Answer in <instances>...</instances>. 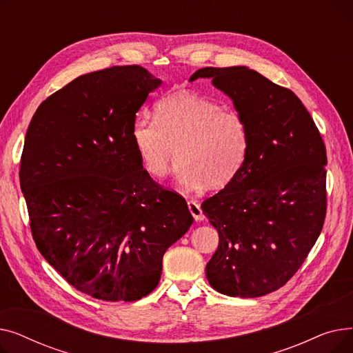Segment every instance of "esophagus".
Returning <instances> with one entry per match:
<instances>
[{
  "instance_id": "34e87169",
  "label": "esophagus",
  "mask_w": 353,
  "mask_h": 353,
  "mask_svg": "<svg viewBox=\"0 0 353 353\" xmlns=\"http://www.w3.org/2000/svg\"><path fill=\"white\" fill-rule=\"evenodd\" d=\"M188 208H189V212L192 213V216L194 217V220H201L203 219L201 208H200V205H199L196 200H189L188 201Z\"/></svg>"
}]
</instances>
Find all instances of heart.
Wrapping results in <instances>:
<instances>
[{"label":"heart","mask_w":353,"mask_h":353,"mask_svg":"<svg viewBox=\"0 0 353 353\" xmlns=\"http://www.w3.org/2000/svg\"><path fill=\"white\" fill-rule=\"evenodd\" d=\"M154 114L156 120L143 117L132 125L133 145L153 179L169 174L177 156V179L188 189H221L242 170L250 132L237 111L180 91L163 97Z\"/></svg>","instance_id":"heart-1"}]
</instances>
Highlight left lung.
<instances>
[{
	"label": "left lung",
	"instance_id": "8db88e82",
	"mask_svg": "<svg viewBox=\"0 0 353 353\" xmlns=\"http://www.w3.org/2000/svg\"><path fill=\"white\" fill-rule=\"evenodd\" d=\"M250 132L239 174L201 209L219 233L206 266L210 286L259 298L289 282L316 243L326 216V147L294 92L248 67H206Z\"/></svg>",
	"mask_w": 353,
	"mask_h": 353
}]
</instances>
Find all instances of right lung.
Wrapping results in <instances>:
<instances>
[{"label":"right lung","mask_w":353,"mask_h":353,"mask_svg":"<svg viewBox=\"0 0 353 353\" xmlns=\"http://www.w3.org/2000/svg\"><path fill=\"white\" fill-rule=\"evenodd\" d=\"M161 81L140 65L77 77L37 108L20 165L37 249L77 290L134 302L159 285L163 254L193 217L143 169L136 113Z\"/></svg>","instance_id":"obj_1"}]
</instances>
